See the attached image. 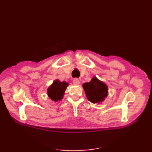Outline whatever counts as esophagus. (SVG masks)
Returning <instances> with one entry per match:
<instances>
[{
	"instance_id": "obj_1",
	"label": "esophagus",
	"mask_w": 152,
	"mask_h": 152,
	"mask_svg": "<svg viewBox=\"0 0 152 152\" xmlns=\"http://www.w3.org/2000/svg\"><path fill=\"white\" fill-rule=\"evenodd\" d=\"M73 84H75V85H78V84H80V81H79V80L78 79H77V78H75V79H73Z\"/></svg>"
}]
</instances>
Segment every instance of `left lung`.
<instances>
[{"instance_id":"obj_1","label":"left lung","mask_w":152,"mask_h":152,"mask_svg":"<svg viewBox=\"0 0 152 152\" xmlns=\"http://www.w3.org/2000/svg\"><path fill=\"white\" fill-rule=\"evenodd\" d=\"M86 97L93 103H100L108 96V87L104 82L94 77L89 82L83 84Z\"/></svg>"}]
</instances>
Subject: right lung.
<instances>
[{
    "label": "right lung",
    "mask_w": 152,
    "mask_h": 152,
    "mask_svg": "<svg viewBox=\"0 0 152 152\" xmlns=\"http://www.w3.org/2000/svg\"><path fill=\"white\" fill-rule=\"evenodd\" d=\"M68 84L66 82H60L58 80H54L53 84L48 89L49 97L54 102H58L63 99L64 93Z\"/></svg>",
    "instance_id": "obj_1"
}]
</instances>
